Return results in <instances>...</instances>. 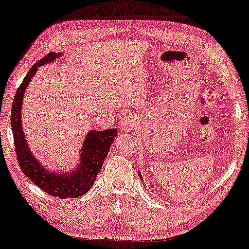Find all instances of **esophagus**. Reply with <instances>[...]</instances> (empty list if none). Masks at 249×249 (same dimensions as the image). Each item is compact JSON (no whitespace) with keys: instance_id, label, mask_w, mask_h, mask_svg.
<instances>
[{"instance_id":"34e87169","label":"esophagus","mask_w":249,"mask_h":249,"mask_svg":"<svg viewBox=\"0 0 249 249\" xmlns=\"http://www.w3.org/2000/svg\"><path fill=\"white\" fill-rule=\"evenodd\" d=\"M136 124H137V120L133 116L129 115V113H128V115H124V117H122L121 129L127 130V131H129V130H132Z\"/></svg>"}]
</instances>
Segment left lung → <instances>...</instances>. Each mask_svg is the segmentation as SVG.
<instances>
[{
  "mask_svg": "<svg viewBox=\"0 0 249 249\" xmlns=\"http://www.w3.org/2000/svg\"><path fill=\"white\" fill-rule=\"evenodd\" d=\"M139 177L142 178V177H141V174H140V172H139Z\"/></svg>",
  "mask_w": 249,
  "mask_h": 249,
  "instance_id": "left-lung-1",
  "label": "left lung"
}]
</instances>
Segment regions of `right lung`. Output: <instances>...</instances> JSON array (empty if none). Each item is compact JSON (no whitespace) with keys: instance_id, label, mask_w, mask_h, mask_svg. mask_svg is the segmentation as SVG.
Here are the masks:
<instances>
[{"instance_id":"1","label":"right lung","mask_w":249,"mask_h":249,"mask_svg":"<svg viewBox=\"0 0 249 249\" xmlns=\"http://www.w3.org/2000/svg\"><path fill=\"white\" fill-rule=\"evenodd\" d=\"M60 53H50L34 64L23 79L21 86L16 90L11 110V125L14 137V145L18 164L26 177L45 193L59 198H75L86 194L91 189L96 177L103 168L104 161L110 150V145L117 136V129H107L104 131L90 130L81 149L80 163L71 173L50 172L36 160L28 148L22 125V100L24 92L35 76L38 67L53 63Z\"/></svg>"}]
</instances>
